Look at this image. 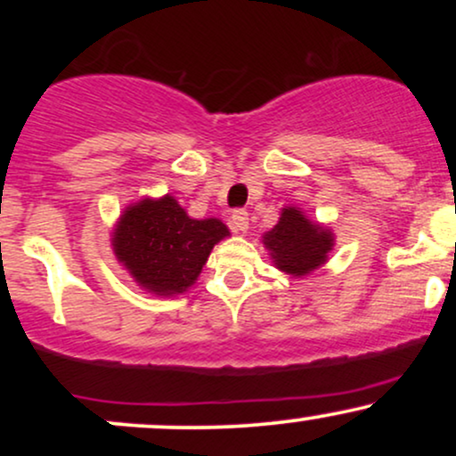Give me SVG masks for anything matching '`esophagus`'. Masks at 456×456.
Returning <instances> with one entry per match:
<instances>
[{
  "label": "esophagus",
  "instance_id": "34e87169",
  "mask_svg": "<svg viewBox=\"0 0 456 456\" xmlns=\"http://www.w3.org/2000/svg\"><path fill=\"white\" fill-rule=\"evenodd\" d=\"M232 229L235 233H246V229H248V212L235 210L232 214Z\"/></svg>",
  "mask_w": 456,
  "mask_h": 456
}]
</instances>
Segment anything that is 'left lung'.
<instances>
[{
	"label": "left lung",
	"mask_w": 456,
	"mask_h": 456,
	"mask_svg": "<svg viewBox=\"0 0 456 456\" xmlns=\"http://www.w3.org/2000/svg\"><path fill=\"white\" fill-rule=\"evenodd\" d=\"M261 242L274 268L302 279L326 264L334 248V233L326 224L311 221L300 208L285 206L279 223L261 235Z\"/></svg>",
	"instance_id": "obj_1"
}]
</instances>
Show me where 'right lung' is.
Listing matches in <instances>:
<instances>
[{"label": "right lung", "mask_w": 456, "mask_h": 456, "mask_svg": "<svg viewBox=\"0 0 456 456\" xmlns=\"http://www.w3.org/2000/svg\"><path fill=\"white\" fill-rule=\"evenodd\" d=\"M229 235L218 218H192L175 197H143L119 214L113 255L141 289L174 297L195 285L212 248Z\"/></svg>", "instance_id": "right-lung-1"}]
</instances>
